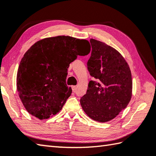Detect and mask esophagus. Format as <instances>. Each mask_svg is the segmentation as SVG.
I'll use <instances>...</instances> for the list:
<instances>
[{
	"instance_id": "34e87169",
	"label": "esophagus",
	"mask_w": 156,
	"mask_h": 156,
	"mask_svg": "<svg viewBox=\"0 0 156 156\" xmlns=\"http://www.w3.org/2000/svg\"><path fill=\"white\" fill-rule=\"evenodd\" d=\"M72 89L73 92H75L76 90V86H72Z\"/></svg>"
}]
</instances>
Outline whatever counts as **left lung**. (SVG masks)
Returning a JSON list of instances; mask_svg holds the SVG:
<instances>
[{
    "label": "left lung",
    "mask_w": 156,
    "mask_h": 156,
    "mask_svg": "<svg viewBox=\"0 0 156 156\" xmlns=\"http://www.w3.org/2000/svg\"><path fill=\"white\" fill-rule=\"evenodd\" d=\"M87 62L90 80L81 97L84 112L93 120L105 122L126 108L132 97L133 81L129 65L115 48L94 39Z\"/></svg>",
    "instance_id": "1"
}]
</instances>
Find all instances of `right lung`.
<instances>
[{"label":"right lung","instance_id":"1","mask_svg":"<svg viewBox=\"0 0 156 156\" xmlns=\"http://www.w3.org/2000/svg\"><path fill=\"white\" fill-rule=\"evenodd\" d=\"M89 42L68 36L41 40L24 54L17 89L27 112L40 120L55 115L72 94L66 84L69 64L90 53Z\"/></svg>","mask_w":156,"mask_h":156}]
</instances>
